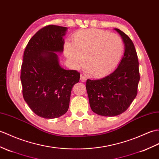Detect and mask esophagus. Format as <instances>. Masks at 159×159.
<instances>
[{"mask_svg": "<svg viewBox=\"0 0 159 159\" xmlns=\"http://www.w3.org/2000/svg\"><path fill=\"white\" fill-rule=\"evenodd\" d=\"M80 80H81V81H82V82H84V81H86V80H87L86 76L84 75H82V74H81V75H80Z\"/></svg>", "mask_w": 159, "mask_h": 159, "instance_id": "esophagus-1", "label": "esophagus"}]
</instances>
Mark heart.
I'll use <instances>...</instances> for the list:
<instances>
[{
  "label": "heart",
  "mask_w": 159,
  "mask_h": 159,
  "mask_svg": "<svg viewBox=\"0 0 159 159\" xmlns=\"http://www.w3.org/2000/svg\"><path fill=\"white\" fill-rule=\"evenodd\" d=\"M125 44L120 36L99 29H87L74 35L73 43L66 42L64 53L75 68L85 60L90 72L95 76L104 75L119 64Z\"/></svg>",
  "instance_id": "b5f03b06"
}]
</instances>
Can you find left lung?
I'll use <instances>...</instances> for the list:
<instances>
[{
	"mask_svg": "<svg viewBox=\"0 0 159 159\" xmlns=\"http://www.w3.org/2000/svg\"><path fill=\"white\" fill-rule=\"evenodd\" d=\"M125 44V53L115 70L98 80L87 79L86 89L92 111L103 116L123 113L134 100L139 81V62L135 46L118 28Z\"/></svg>",
	"mask_w": 159,
	"mask_h": 159,
	"instance_id": "1",
	"label": "left lung"
}]
</instances>
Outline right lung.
<instances>
[{"instance_id":"obj_1","label":"right lung","mask_w":159,"mask_h":159,"mask_svg":"<svg viewBox=\"0 0 159 159\" xmlns=\"http://www.w3.org/2000/svg\"><path fill=\"white\" fill-rule=\"evenodd\" d=\"M68 28L49 25L29 40L21 64L22 93L25 102L36 115L58 118L68 111L73 86L80 73L61 68L57 53L64 51L63 36Z\"/></svg>"}]
</instances>
